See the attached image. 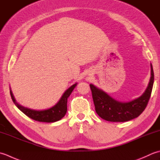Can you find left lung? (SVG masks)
Masks as SVG:
<instances>
[{"instance_id": "obj_1", "label": "left lung", "mask_w": 160, "mask_h": 160, "mask_svg": "<svg viewBox=\"0 0 160 160\" xmlns=\"http://www.w3.org/2000/svg\"><path fill=\"white\" fill-rule=\"evenodd\" d=\"M151 77L147 88L139 98L129 102L114 99L103 90L90 84L95 111L101 118L112 122H124L139 116L145 110L151 95L154 82V72L151 64Z\"/></svg>"}]
</instances>
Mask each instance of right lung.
<instances>
[{
  "label": "right lung",
  "mask_w": 160,
  "mask_h": 160,
  "mask_svg": "<svg viewBox=\"0 0 160 160\" xmlns=\"http://www.w3.org/2000/svg\"><path fill=\"white\" fill-rule=\"evenodd\" d=\"M77 83L74 84L70 87L66 92L63 93L62 95L61 98L58 101V102L53 107L50 108L48 110H32L28 108H25L16 102L13 94L12 92V90H10V94L11 97L12 99L13 102L14 103L15 105L17 106L18 108L23 112L25 115L30 117V118L35 120L37 122H57L58 120L61 119L65 116L67 112V102H68V98L71 94L72 90L74 88L76 87Z\"/></svg>",
  "instance_id": "right-lung-1"
}]
</instances>
